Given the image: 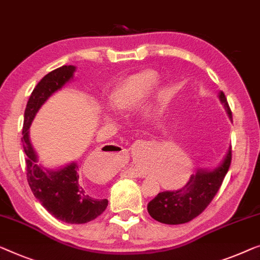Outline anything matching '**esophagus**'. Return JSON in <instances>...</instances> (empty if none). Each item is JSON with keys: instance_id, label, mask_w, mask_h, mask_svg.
<instances>
[{"instance_id": "esophagus-1", "label": "esophagus", "mask_w": 260, "mask_h": 260, "mask_svg": "<svg viewBox=\"0 0 260 260\" xmlns=\"http://www.w3.org/2000/svg\"><path fill=\"white\" fill-rule=\"evenodd\" d=\"M111 153H114V151H111ZM131 177H134V178H144V174H142V172H137V171H130L129 172Z\"/></svg>"}]
</instances>
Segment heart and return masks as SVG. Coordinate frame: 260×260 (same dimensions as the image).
Returning <instances> with one entry per match:
<instances>
[{
  "label": "heart",
  "instance_id": "obj_1",
  "mask_svg": "<svg viewBox=\"0 0 260 260\" xmlns=\"http://www.w3.org/2000/svg\"><path fill=\"white\" fill-rule=\"evenodd\" d=\"M158 82V74L153 70H145L142 73L131 75L119 82L111 89L108 102L111 109L116 111H129L137 108L144 102ZM171 163L168 169L167 177L180 178L184 183L189 179L192 171V161L189 157H179Z\"/></svg>",
  "mask_w": 260,
  "mask_h": 260
}]
</instances>
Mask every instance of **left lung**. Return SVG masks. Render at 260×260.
<instances>
[{
	"label": "left lung",
	"mask_w": 260,
	"mask_h": 260,
	"mask_svg": "<svg viewBox=\"0 0 260 260\" xmlns=\"http://www.w3.org/2000/svg\"><path fill=\"white\" fill-rule=\"evenodd\" d=\"M229 118L232 121V112L226 97L218 93ZM231 146L218 167L211 170L199 169L191 175L186 185L177 191H164L158 193L148 204V212L153 219L163 224L178 225L192 220L206 209L218 192L231 164Z\"/></svg>",
	"instance_id": "1"
}]
</instances>
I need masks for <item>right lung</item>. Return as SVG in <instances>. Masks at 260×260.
I'll return each mask as SVG.
<instances>
[{"mask_svg": "<svg viewBox=\"0 0 260 260\" xmlns=\"http://www.w3.org/2000/svg\"><path fill=\"white\" fill-rule=\"evenodd\" d=\"M75 71V66H63L52 70L37 83L24 111L22 143L27 155V179L37 201L58 220L68 224H84L95 219L107 209L108 199L99 198L95 190L88 189L81 183L76 161L55 170L42 167L29 137V127L41 107L73 80Z\"/></svg>", "mask_w": 260, "mask_h": 260, "instance_id": "right-lung-1", "label": "right lung"}]
</instances>
